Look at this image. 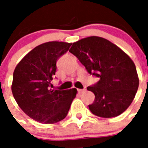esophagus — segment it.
I'll use <instances>...</instances> for the list:
<instances>
[{
  "mask_svg": "<svg viewBox=\"0 0 148 148\" xmlns=\"http://www.w3.org/2000/svg\"><path fill=\"white\" fill-rule=\"evenodd\" d=\"M85 90H86L85 88H84V89H78V92H79V93H82V92H84Z\"/></svg>",
  "mask_w": 148,
  "mask_h": 148,
  "instance_id": "34e87169",
  "label": "esophagus"
}]
</instances>
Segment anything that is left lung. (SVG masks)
Listing matches in <instances>:
<instances>
[{
    "label": "left lung",
    "mask_w": 148,
    "mask_h": 148,
    "mask_svg": "<svg viewBox=\"0 0 148 148\" xmlns=\"http://www.w3.org/2000/svg\"><path fill=\"white\" fill-rule=\"evenodd\" d=\"M69 52L76 56L99 82L87 87L95 95L89 105L95 116L112 118L131 104L139 84L135 64L130 56L108 39L90 36L74 42Z\"/></svg>",
    "instance_id": "8db88e82"
}]
</instances>
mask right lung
Returning a JSON list of instances; mask_svg holds the SVG:
<instances>
[{
    "instance_id": "right-lung-1",
    "label": "right lung",
    "mask_w": 148,
    "mask_h": 148,
    "mask_svg": "<svg viewBox=\"0 0 148 148\" xmlns=\"http://www.w3.org/2000/svg\"><path fill=\"white\" fill-rule=\"evenodd\" d=\"M71 43L49 41L35 47L26 55L13 73L12 92L21 109L42 124H54L66 116L78 92L50 88L56 71V61Z\"/></svg>"
}]
</instances>
